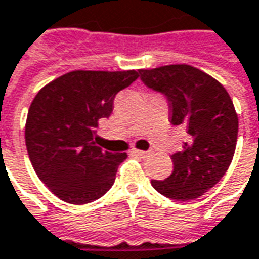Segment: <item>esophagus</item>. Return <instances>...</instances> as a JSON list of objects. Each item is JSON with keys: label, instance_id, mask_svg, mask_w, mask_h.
I'll return each mask as SVG.
<instances>
[{"label": "esophagus", "instance_id": "obj_1", "mask_svg": "<svg viewBox=\"0 0 259 259\" xmlns=\"http://www.w3.org/2000/svg\"><path fill=\"white\" fill-rule=\"evenodd\" d=\"M132 153L133 155H138V156H146L147 152L145 150H139V149H132Z\"/></svg>", "mask_w": 259, "mask_h": 259}]
</instances>
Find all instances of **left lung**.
<instances>
[{"instance_id": "left-lung-1", "label": "left lung", "mask_w": 259, "mask_h": 259, "mask_svg": "<svg viewBox=\"0 0 259 259\" xmlns=\"http://www.w3.org/2000/svg\"><path fill=\"white\" fill-rule=\"evenodd\" d=\"M149 89L165 94L170 123L188 133L181 152L172 155L174 172L152 181L159 193L191 201L208 192L227 174L235 153L238 116L225 87L188 64L139 70Z\"/></svg>"}]
</instances>
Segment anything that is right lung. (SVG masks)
<instances>
[{
  "label": "right lung",
  "instance_id": "right-lung-1",
  "mask_svg": "<svg viewBox=\"0 0 259 259\" xmlns=\"http://www.w3.org/2000/svg\"><path fill=\"white\" fill-rule=\"evenodd\" d=\"M139 71L76 70L44 85L25 123V145L41 182L61 201L83 205L112 188L126 153L96 146L99 121L113 112L116 94Z\"/></svg>",
  "mask_w": 259,
  "mask_h": 259
}]
</instances>
